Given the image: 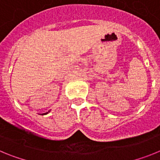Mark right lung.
Instances as JSON below:
<instances>
[{"instance_id": "add662e5", "label": "right lung", "mask_w": 160, "mask_h": 160, "mask_svg": "<svg viewBox=\"0 0 160 160\" xmlns=\"http://www.w3.org/2000/svg\"><path fill=\"white\" fill-rule=\"evenodd\" d=\"M46 114H47V113H46Z\"/></svg>"}]
</instances>
